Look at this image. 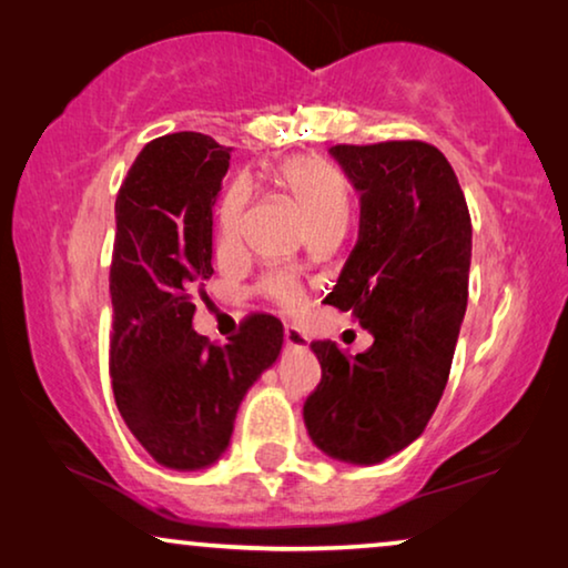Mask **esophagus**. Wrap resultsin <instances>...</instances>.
<instances>
[{"label": "esophagus", "instance_id": "esophagus-1", "mask_svg": "<svg viewBox=\"0 0 568 568\" xmlns=\"http://www.w3.org/2000/svg\"><path fill=\"white\" fill-rule=\"evenodd\" d=\"M283 341L287 348H308V336L298 328V326H285L283 331Z\"/></svg>", "mask_w": 568, "mask_h": 568}]
</instances>
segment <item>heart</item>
I'll list each match as a JSON object with an SVG mask.
<instances>
[{
    "instance_id": "1",
    "label": "heart",
    "mask_w": 568,
    "mask_h": 568,
    "mask_svg": "<svg viewBox=\"0 0 568 568\" xmlns=\"http://www.w3.org/2000/svg\"><path fill=\"white\" fill-rule=\"evenodd\" d=\"M265 174L283 194L301 206L313 232L346 230L351 212H354V192H351L346 176L338 169H333L328 161L293 156L267 166ZM242 212H245V192L240 186H232L224 194L217 212V232L222 245H230L237 237ZM260 291L281 308H295L301 301L298 283L287 275H267L260 283Z\"/></svg>"
}]
</instances>
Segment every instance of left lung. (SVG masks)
Listing matches in <instances>:
<instances>
[{"label":"left lung","mask_w":568,"mask_h":568,"mask_svg":"<svg viewBox=\"0 0 568 568\" xmlns=\"http://www.w3.org/2000/svg\"><path fill=\"white\" fill-rule=\"evenodd\" d=\"M362 192L358 242L326 303L372 333L351 356L313 341L321 384L303 404L323 453L376 465L425 432L467 308L473 222L453 166L425 141L331 146Z\"/></svg>","instance_id":"1"}]
</instances>
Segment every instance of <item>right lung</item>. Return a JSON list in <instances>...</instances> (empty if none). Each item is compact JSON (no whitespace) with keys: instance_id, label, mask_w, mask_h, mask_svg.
<instances>
[{"instance_id":"add662e5","label":"right lung","mask_w":568,"mask_h":568,"mask_svg":"<svg viewBox=\"0 0 568 568\" xmlns=\"http://www.w3.org/2000/svg\"><path fill=\"white\" fill-rule=\"evenodd\" d=\"M230 146L194 131L143 146L115 200L111 379L125 425L159 465L220 460L252 384L275 364L283 323L252 313L230 344L192 328L212 277V206Z\"/></svg>"}]
</instances>
